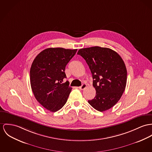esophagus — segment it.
Masks as SVG:
<instances>
[{
	"instance_id": "esophagus-1",
	"label": "esophagus",
	"mask_w": 152,
	"mask_h": 152,
	"mask_svg": "<svg viewBox=\"0 0 152 152\" xmlns=\"http://www.w3.org/2000/svg\"><path fill=\"white\" fill-rule=\"evenodd\" d=\"M86 87H87V84H83L81 86H80V87H79V88L80 89V90H84V89L86 88Z\"/></svg>"
}]
</instances>
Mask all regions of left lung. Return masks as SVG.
<instances>
[{
  "mask_svg": "<svg viewBox=\"0 0 152 152\" xmlns=\"http://www.w3.org/2000/svg\"><path fill=\"white\" fill-rule=\"evenodd\" d=\"M88 64L96 90L94 98L88 102L99 112L109 109L120 100L127 83V69L121 57L113 50L98 46L80 49Z\"/></svg>",
  "mask_w": 152,
  "mask_h": 152,
  "instance_id": "obj_1",
  "label": "left lung"
}]
</instances>
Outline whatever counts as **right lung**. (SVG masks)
<instances>
[{"instance_id": "1", "label": "right lung", "mask_w": 152, "mask_h": 152, "mask_svg": "<svg viewBox=\"0 0 152 152\" xmlns=\"http://www.w3.org/2000/svg\"><path fill=\"white\" fill-rule=\"evenodd\" d=\"M77 49L48 48L34 60L30 69V82L36 100L46 109L55 112L66 104L72 89L66 78V65Z\"/></svg>"}]
</instances>
